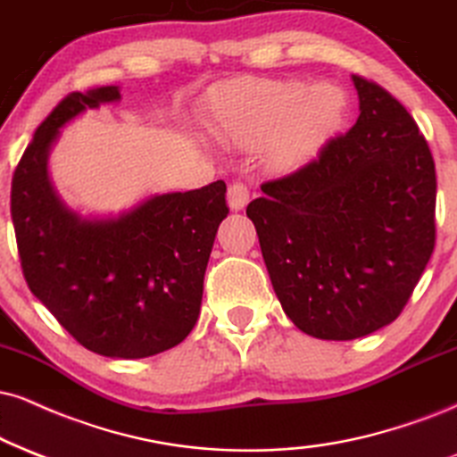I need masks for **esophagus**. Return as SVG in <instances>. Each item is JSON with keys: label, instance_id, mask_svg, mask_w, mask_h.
<instances>
[{"label": "esophagus", "instance_id": "1", "mask_svg": "<svg viewBox=\"0 0 457 457\" xmlns=\"http://www.w3.org/2000/svg\"><path fill=\"white\" fill-rule=\"evenodd\" d=\"M228 205L230 210L239 212L250 203V188L244 182H233L228 186Z\"/></svg>", "mask_w": 457, "mask_h": 457}]
</instances>
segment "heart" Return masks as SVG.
Returning <instances> with one entry per match:
<instances>
[{
	"label": "heart",
	"mask_w": 457,
	"mask_h": 457,
	"mask_svg": "<svg viewBox=\"0 0 457 457\" xmlns=\"http://www.w3.org/2000/svg\"><path fill=\"white\" fill-rule=\"evenodd\" d=\"M343 104L330 84L239 78L213 91L205 125L222 145L262 148L269 169L290 173L318 154L339 125Z\"/></svg>",
	"instance_id": "1"
}]
</instances>
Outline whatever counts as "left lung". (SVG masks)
<instances>
[{"mask_svg":"<svg viewBox=\"0 0 457 457\" xmlns=\"http://www.w3.org/2000/svg\"><path fill=\"white\" fill-rule=\"evenodd\" d=\"M353 84L356 125L245 210L286 315L326 341L394 322L436 241L435 159L418 122L377 82Z\"/></svg>","mask_w":457,"mask_h":457,"instance_id":"8db88e82","label":"left lung"}]
</instances>
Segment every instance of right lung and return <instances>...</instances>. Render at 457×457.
<instances>
[{
  "instance_id": "add662e5",
  "label": "right lung",
  "mask_w": 457,
  "mask_h": 457,
  "mask_svg": "<svg viewBox=\"0 0 457 457\" xmlns=\"http://www.w3.org/2000/svg\"><path fill=\"white\" fill-rule=\"evenodd\" d=\"M120 99L118 87L70 93L37 127L10 190L22 275L56 322L108 358H148L182 343L199 318L203 278L227 218L222 179L156 195L118 218L67 210L48 179L59 129L87 108Z\"/></svg>"
}]
</instances>
